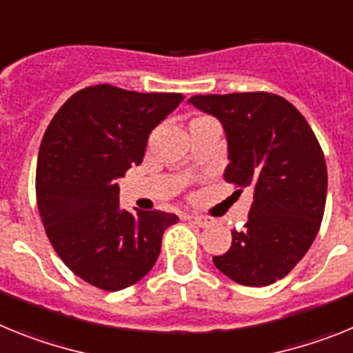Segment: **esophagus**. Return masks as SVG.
<instances>
[{
	"label": "esophagus",
	"mask_w": 353,
	"mask_h": 353,
	"mask_svg": "<svg viewBox=\"0 0 353 353\" xmlns=\"http://www.w3.org/2000/svg\"><path fill=\"white\" fill-rule=\"evenodd\" d=\"M186 220L194 222L199 228H208L211 223L210 216H202V214H186Z\"/></svg>",
	"instance_id": "esophagus-1"
}]
</instances>
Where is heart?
Masks as SVG:
<instances>
[{
    "label": "heart",
    "mask_w": 353,
    "mask_h": 353,
    "mask_svg": "<svg viewBox=\"0 0 353 353\" xmlns=\"http://www.w3.org/2000/svg\"><path fill=\"white\" fill-rule=\"evenodd\" d=\"M204 121H211L210 117H195L194 121H192V124H197V122H204Z\"/></svg>",
    "instance_id": "obj_1"
}]
</instances>
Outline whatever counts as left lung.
Wrapping results in <instances>:
<instances>
[{
    "instance_id": "1",
    "label": "left lung",
    "mask_w": 353,
    "mask_h": 353,
    "mask_svg": "<svg viewBox=\"0 0 353 353\" xmlns=\"http://www.w3.org/2000/svg\"><path fill=\"white\" fill-rule=\"evenodd\" d=\"M190 103L222 122L231 163L225 181L254 192L249 219L214 266L243 286L286 277L318 234L327 199L320 142L299 110L270 92L210 94Z\"/></svg>"
}]
</instances>
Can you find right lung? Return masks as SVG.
Returning a JSON list of instances; mask_svg holds the SVG:
<instances>
[{
	"label": "right lung",
	"instance_id": "add662e5",
	"mask_svg": "<svg viewBox=\"0 0 353 353\" xmlns=\"http://www.w3.org/2000/svg\"><path fill=\"white\" fill-rule=\"evenodd\" d=\"M183 94L87 87L58 110L37 159V206L46 234L85 283L119 291L154 266L163 231L177 216L119 208V177L140 165L149 133Z\"/></svg>",
	"mask_w": 353,
	"mask_h": 353
}]
</instances>
